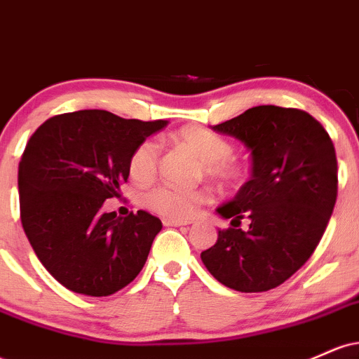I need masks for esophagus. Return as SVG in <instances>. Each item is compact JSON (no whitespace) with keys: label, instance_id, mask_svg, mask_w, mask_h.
Returning a JSON list of instances; mask_svg holds the SVG:
<instances>
[{"label":"esophagus","instance_id":"1","mask_svg":"<svg viewBox=\"0 0 359 359\" xmlns=\"http://www.w3.org/2000/svg\"><path fill=\"white\" fill-rule=\"evenodd\" d=\"M189 224H191L189 221L170 219V217H165V219H163V226H172V228H179V226H189Z\"/></svg>","mask_w":359,"mask_h":359}]
</instances>
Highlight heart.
I'll return each mask as SVG.
<instances>
[{
	"label": "heart",
	"instance_id": "1",
	"mask_svg": "<svg viewBox=\"0 0 359 359\" xmlns=\"http://www.w3.org/2000/svg\"><path fill=\"white\" fill-rule=\"evenodd\" d=\"M175 140L192 151L203 162L205 175L221 184H231L241 175L233 162V145L219 135L199 126L182 128ZM160 160V148L154 140H145L135 148L128 162L131 179L137 182H150L156 174ZM209 199L204 189H182L175 185H156L145 194L143 203L158 214L174 219H187L201 204Z\"/></svg>",
	"mask_w": 359,
	"mask_h": 359
}]
</instances>
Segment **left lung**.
I'll list each match as a JSON object with an SVG mask.
<instances>
[{"label":"left lung","instance_id":"left-lung-1","mask_svg":"<svg viewBox=\"0 0 359 359\" xmlns=\"http://www.w3.org/2000/svg\"><path fill=\"white\" fill-rule=\"evenodd\" d=\"M250 150L251 179L216 212L233 228L201 259L217 282L238 292L278 287L314 253L337 196L334 145L306 111L255 106L212 126ZM248 219V230L237 226Z\"/></svg>","mask_w":359,"mask_h":359}]
</instances>
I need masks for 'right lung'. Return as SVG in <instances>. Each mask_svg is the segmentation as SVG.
<instances>
[{
  "mask_svg": "<svg viewBox=\"0 0 359 359\" xmlns=\"http://www.w3.org/2000/svg\"><path fill=\"white\" fill-rule=\"evenodd\" d=\"M165 126L84 109L47 119L28 140L18 167L22 224L65 288L106 297L142 271L162 221L145 211L121 217L102 204L121 194L135 148Z\"/></svg>",
  "mask_w": 359,
  "mask_h": 359,
  "instance_id": "obj_1",
  "label": "right lung"
}]
</instances>
